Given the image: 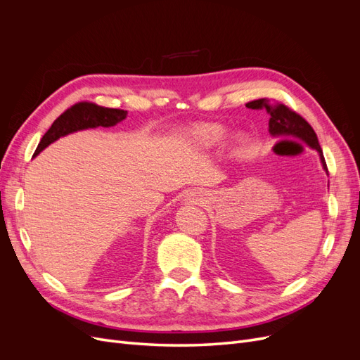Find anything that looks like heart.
<instances>
[{"label": "heart", "instance_id": "heart-1", "mask_svg": "<svg viewBox=\"0 0 360 360\" xmlns=\"http://www.w3.org/2000/svg\"><path fill=\"white\" fill-rule=\"evenodd\" d=\"M225 136V130L214 124H198L192 129V138L201 147H213L221 143Z\"/></svg>", "mask_w": 360, "mask_h": 360}]
</instances>
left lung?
Instances as JSON below:
<instances>
[{
  "label": "left lung",
  "mask_w": 360,
  "mask_h": 360,
  "mask_svg": "<svg viewBox=\"0 0 360 360\" xmlns=\"http://www.w3.org/2000/svg\"><path fill=\"white\" fill-rule=\"evenodd\" d=\"M249 110H266L270 115L269 120V132L274 136L281 135H290L294 138H300L307 143L311 148L317 150L320 155V160L323 163L324 171L328 172V165L323 156V150L319 144V138L315 135L314 129L311 124L304 120L302 115H299L296 111L290 110L288 106L279 102H274L269 99H258L246 103Z\"/></svg>",
  "instance_id": "left-lung-1"
}]
</instances>
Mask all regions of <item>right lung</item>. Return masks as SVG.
Returning <instances> with one entry per match:
<instances>
[{"label": "right lung", "instance_id": "1", "mask_svg": "<svg viewBox=\"0 0 360 360\" xmlns=\"http://www.w3.org/2000/svg\"><path fill=\"white\" fill-rule=\"evenodd\" d=\"M126 115L127 111L114 110V108H103L91 102L75 103L52 123L48 132L40 139L32 158L37 156L41 150H45L53 141H57L61 136L73 134L76 130L93 129L97 126L111 127L124 120Z\"/></svg>", "mask_w": 360, "mask_h": 360}]
</instances>
